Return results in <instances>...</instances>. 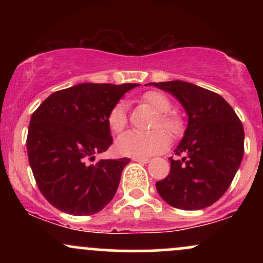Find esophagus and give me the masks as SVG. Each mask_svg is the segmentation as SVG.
<instances>
[{"mask_svg":"<svg viewBox=\"0 0 263 263\" xmlns=\"http://www.w3.org/2000/svg\"><path fill=\"white\" fill-rule=\"evenodd\" d=\"M134 161L142 163V164H146V163L149 162V158H134Z\"/></svg>","mask_w":263,"mask_h":263,"instance_id":"1","label":"esophagus"}]
</instances>
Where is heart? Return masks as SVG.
<instances>
[{
    "label": "heart",
    "instance_id": "obj_1",
    "mask_svg": "<svg viewBox=\"0 0 263 263\" xmlns=\"http://www.w3.org/2000/svg\"><path fill=\"white\" fill-rule=\"evenodd\" d=\"M140 101L142 104L148 105L156 112L159 114L158 120L156 122V127L163 128L171 136H176L180 131L179 120L167 114L171 110V101L167 96L158 91H147L141 96ZM107 122L111 131L114 132H121L126 127V125H127V107L123 102H119L112 107L110 115H108ZM168 143H170L168 136L161 129L147 132V134L128 131L117 138L115 148L121 156L146 158V157L163 152L168 147Z\"/></svg>",
    "mask_w": 263,
    "mask_h": 263
}]
</instances>
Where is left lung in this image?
I'll use <instances>...</instances> for the list:
<instances>
[{
    "label": "left lung",
    "mask_w": 263,
    "mask_h": 263,
    "mask_svg": "<svg viewBox=\"0 0 263 263\" xmlns=\"http://www.w3.org/2000/svg\"><path fill=\"white\" fill-rule=\"evenodd\" d=\"M172 93L188 115V126L171 157V172L156 183L171 206L199 210L218 201L234 179L243 157L242 123L219 93L182 80L149 83Z\"/></svg>",
    "instance_id": "obj_1"
}]
</instances>
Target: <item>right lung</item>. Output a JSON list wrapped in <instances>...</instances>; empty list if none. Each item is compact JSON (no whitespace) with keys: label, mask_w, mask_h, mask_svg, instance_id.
<instances>
[{"label":"right lung","mask_w":263,"mask_h":263,"mask_svg":"<svg viewBox=\"0 0 263 263\" xmlns=\"http://www.w3.org/2000/svg\"><path fill=\"white\" fill-rule=\"evenodd\" d=\"M140 84H78L48 96L31 117L29 165L43 197L71 215H92L112 200L129 158L90 161L112 144L107 119Z\"/></svg>","instance_id":"1"}]
</instances>
